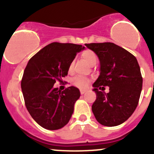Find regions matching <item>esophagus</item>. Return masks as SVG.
<instances>
[{"label": "esophagus", "instance_id": "34e87169", "mask_svg": "<svg viewBox=\"0 0 154 154\" xmlns=\"http://www.w3.org/2000/svg\"><path fill=\"white\" fill-rule=\"evenodd\" d=\"M86 91H87V90H86V89H80V94H85Z\"/></svg>", "mask_w": 154, "mask_h": 154}]
</instances>
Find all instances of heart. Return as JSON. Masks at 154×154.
<instances>
[{
	"label": "heart",
	"mask_w": 154,
	"mask_h": 154,
	"mask_svg": "<svg viewBox=\"0 0 154 154\" xmlns=\"http://www.w3.org/2000/svg\"><path fill=\"white\" fill-rule=\"evenodd\" d=\"M82 57L90 65H92L93 63H96L97 62V57H96V54H94L93 51H90V50H87L85 51L84 52H83L82 54ZM74 66V62H71V63L70 64L69 66V70L71 71L73 68ZM73 84L75 86L78 87L80 88H86L87 86L89 83L90 80L87 77H82V76H77L75 77L72 80Z\"/></svg>",
	"instance_id": "1"
}]
</instances>
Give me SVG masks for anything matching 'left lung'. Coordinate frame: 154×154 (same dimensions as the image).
Returning <instances> with one entry per match:
<instances>
[{"instance_id": "obj_1", "label": "left lung", "mask_w": 154, "mask_h": 154, "mask_svg": "<svg viewBox=\"0 0 154 154\" xmlns=\"http://www.w3.org/2000/svg\"><path fill=\"white\" fill-rule=\"evenodd\" d=\"M100 60V75L93 83L96 100L91 106L96 120L115 127L127 121L135 111L142 88V77L136 57L112 42L85 44ZM110 87L109 93L100 91Z\"/></svg>"}]
</instances>
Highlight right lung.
I'll return each instance as SVG.
<instances>
[{
  "label": "right lung",
  "instance_id": "1",
  "mask_svg": "<svg viewBox=\"0 0 154 154\" xmlns=\"http://www.w3.org/2000/svg\"><path fill=\"white\" fill-rule=\"evenodd\" d=\"M84 49L80 45L53 42L29 60L21 80V90L29 113L43 128L59 130L69 122L80 90L70 86L61 91L54 85L67 75L71 62Z\"/></svg>",
  "mask_w": 154,
  "mask_h": 154
}]
</instances>
